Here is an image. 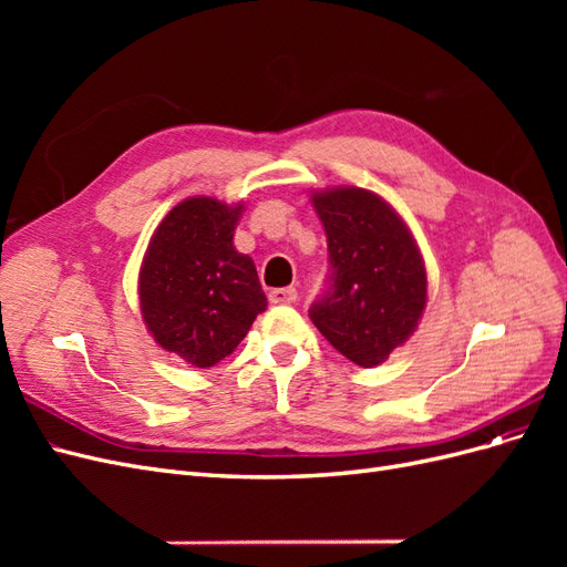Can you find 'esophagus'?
I'll return each mask as SVG.
<instances>
[{"instance_id":"34e87169","label":"esophagus","mask_w":567,"mask_h":567,"mask_svg":"<svg viewBox=\"0 0 567 567\" xmlns=\"http://www.w3.org/2000/svg\"><path fill=\"white\" fill-rule=\"evenodd\" d=\"M296 300H298L296 288H274V290H269V302H274V305H290Z\"/></svg>"}]
</instances>
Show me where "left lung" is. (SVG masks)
<instances>
[{
  "label": "left lung",
  "instance_id": "1",
  "mask_svg": "<svg viewBox=\"0 0 567 567\" xmlns=\"http://www.w3.org/2000/svg\"><path fill=\"white\" fill-rule=\"evenodd\" d=\"M329 241V286L310 319L357 367H379L416 331L425 307L423 257L402 217L373 192L340 186L312 196Z\"/></svg>",
  "mask_w": 567,
  "mask_h": 567
}]
</instances>
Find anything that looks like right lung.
<instances>
[{
	"label": "right lung",
	"instance_id": "1",
	"mask_svg": "<svg viewBox=\"0 0 567 567\" xmlns=\"http://www.w3.org/2000/svg\"><path fill=\"white\" fill-rule=\"evenodd\" d=\"M244 205L186 198L151 236L140 307L158 346L198 369L217 364L267 310L255 262L234 248Z\"/></svg>",
	"mask_w": 567,
	"mask_h": 567
}]
</instances>
